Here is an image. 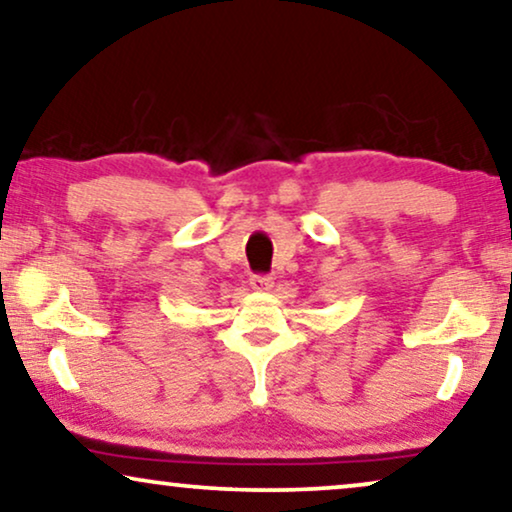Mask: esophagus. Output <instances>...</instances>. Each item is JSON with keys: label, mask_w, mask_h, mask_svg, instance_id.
<instances>
[{"label": "esophagus", "mask_w": 512, "mask_h": 512, "mask_svg": "<svg viewBox=\"0 0 512 512\" xmlns=\"http://www.w3.org/2000/svg\"><path fill=\"white\" fill-rule=\"evenodd\" d=\"M272 277H268V275H254L251 277V289L254 291H258V293H268L270 289H272Z\"/></svg>", "instance_id": "1"}]
</instances>
